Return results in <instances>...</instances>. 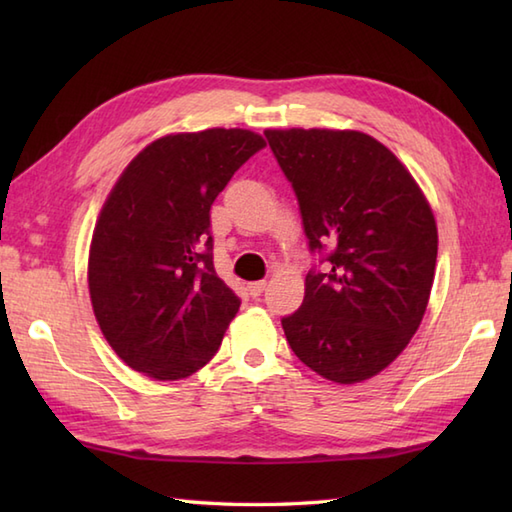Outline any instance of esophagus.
I'll use <instances>...</instances> for the list:
<instances>
[{"label":"esophagus","instance_id":"1","mask_svg":"<svg viewBox=\"0 0 512 512\" xmlns=\"http://www.w3.org/2000/svg\"><path fill=\"white\" fill-rule=\"evenodd\" d=\"M264 290H266V281H264V279H262V281H253V284H248V292H250V295H253V297H259Z\"/></svg>","mask_w":512,"mask_h":512}]
</instances>
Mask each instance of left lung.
<instances>
[{
	"mask_svg": "<svg viewBox=\"0 0 512 512\" xmlns=\"http://www.w3.org/2000/svg\"><path fill=\"white\" fill-rule=\"evenodd\" d=\"M297 195L319 264L281 319L292 352L341 385L376 376L405 350L427 310L438 228L411 173L376 138L334 129H266Z\"/></svg>",
	"mask_w": 512,
	"mask_h": 512,
	"instance_id": "obj_1",
	"label": "left lung"
}]
</instances>
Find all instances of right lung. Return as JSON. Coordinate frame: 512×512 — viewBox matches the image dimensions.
<instances>
[{"label": "right lung", "mask_w": 512, "mask_h": 512, "mask_svg": "<svg viewBox=\"0 0 512 512\" xmlns=\"http://www.w3.org/2000/svg\"><path fill=\"white\" fill-rule=\"evenodd\" d=\"M264 147L248 129L173 134L140 151L114 184L88 281L103 336L136 372L187 378L220 350L242 301L215 273L211 204Z\"/></svg>", "instance_id": "1"}]
</instances>
